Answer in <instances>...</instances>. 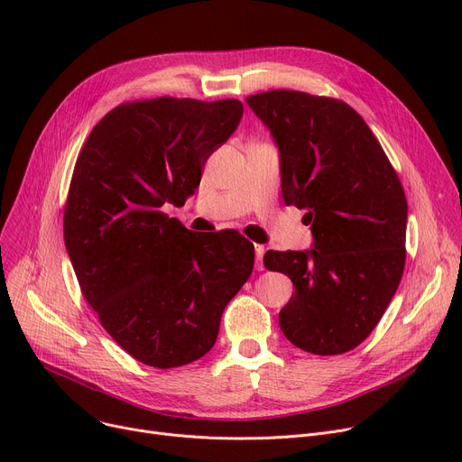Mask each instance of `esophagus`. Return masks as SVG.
<instances>
[{
  "label": "esophagus",
  "mask_w": 462,
  "mask_h": 462,
  "mask_svg": "<svg viewBox=\"0 0 462 462\" xmlns=\"http://www.w3.org/2000/svg\"><path fill=\"white\" fill-rule=\"evenodd\" d=\"M263 253H265V247H263V245H254V254H256L254 268H256L258 272L263 270Z\"/></svg>",
  "instance_id": "1"
}]
</instances>
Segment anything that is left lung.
Segmentation results:
<instances>
[{
  "label": "left lung",
  "mask_w": 462,
  "mask_h": 462,
  "mask_svg": "<svg viewBox=\"0 0 462 462\" xmlns=\"http://www.w3.org/2000/svg\"><path fill=\"white\" fill-rule=\"evenodd\" d=\"M281 153L286 206L305 209L310 251H268L263 265L292 279L279 312L294 346L337 356L365 341L397 292L408 204L380 142L346 103L303 91L247 97Z\"/></svg>",
  "instance_id": "left-lung-1"
}]
</instances>
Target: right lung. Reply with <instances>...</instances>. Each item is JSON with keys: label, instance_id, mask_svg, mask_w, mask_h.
Returning <instances> with one entry per match:
<instances>
[{"label": "right lung", "instance_id": "add662e5", "mask_svg": "<svg viewBox=\"0 0 462 462\" xmlns=\"http://www.w3.org/2000/svg\"><path fill=\"white\" fill-rule=\"evenodd\" d=\"M241 116L237 99L125 103L93 127L77 159L65 247L101 326L143 365L172 369L208 354L253 273L254 247L239 232L197 236L162 211L185 204Z\"/></svg>", "mask_w": 462, "mask_h": 462}]
</instances>
